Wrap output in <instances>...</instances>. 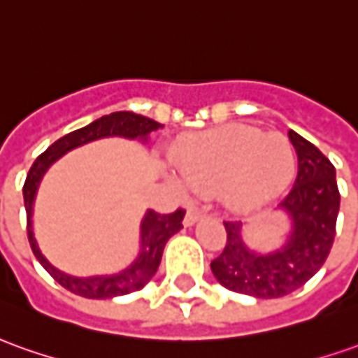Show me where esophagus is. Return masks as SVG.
I'll list each match as a JSON object with an SVG mask.
<instances>
[{"mask_svg":"<svg viewBox=\"0 0 358 358\" xmlns=\"http://www.w3.org/2000/svg\"><path fill=\"white\" fill-rule=\"evenodd\" d=\"M199 220H201V212L189 210L187 214H185L183 224H185V226H194V224H196Z\"/></svg>","mask_w":358,"mask_h":358,"instance_id":"obj_1","label":"esophagus"}]
</instances>
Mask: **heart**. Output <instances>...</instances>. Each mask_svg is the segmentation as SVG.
I'll return each instance as SVG.
<instances>
[{"instance_id": "b5f03b06", "label": "heart", "mask_w": 358, "mask_h": 358, "mask_svg": "<svg viewBox=\"0 0 358 358\" xmlns=\"http://www.w3.org/2000/svg\"><path fill=\"white\" fill-rule=\"evenodd\" d=\"M171 177L179 191L220 193L236 212H253L287 189L296 155L282 134H267L250 124H228L181 138L175 146Z\"/></svg>"}]
</instances>
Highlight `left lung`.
Segmentation results:
<instances>
[{
  "label": "left lung",
  "instance_id": "left-lung-1",
  "mask_svg": "<svg viewBox=\"0 0 358 358\" xmlns=\"http://www.w3.org/2000/svg\"><path fill=\"white\" fill-rule=\"evenodd\" d=\"M288 138L296 150L298 175L277 206L288 220L282 243L273 251L253 250L243 236V222H224L228 241L210 263L222 287L253 298H280L304 287L334 245L341 201L335 167L294 130H288Z\"/></svg>",
  "mask_w": 358,
  "mask_h": 358
}]
</instances>
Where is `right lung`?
<instances>
[{
	"mask_svg": "<svg viewBox=\"0 0 358 358\" xmlns=\"http://www.w3.org/2000/svg\"><path fill=\"white\" fill-rule=\"evenodd\" d=\"M164 124L155 122L152 118L142 117L130 110H118L110 113L105 117L93 120L87 127L73 130L70 134L62 136L56 140L44 154L36 157L33 167L29 169L27 181L23 187L24 210H27V234H29V243L33 250L34 257L41 261L50 277H54L62 287L68 288L70 292L83 298H97V300H107V298L124 296L134 290L144 288L150 282V278L154 277L155 271L159 267L162 253L167 240L183 228L185 210H175L173 214H157L154 210H148L144 218L140 222V251L138 257L118 273L113 275H95V277H73L64 273L58 267H54L48 259L44 257L43 251L38 248V241L34 238L33 230V208L36 191L41 187L44 173L50 169L52 164H56L62 155L68 154L76 148L85 146L90 142L101 140V138H127V140H138L146 144L150 140V134L162 128Z\"/></svg>",
	"mask_w": 358,
	"mask_h": 358,
	"instance_id": "add662e5",
	"label": "right lung"
}]
</instances>
